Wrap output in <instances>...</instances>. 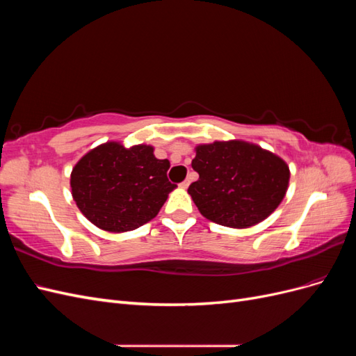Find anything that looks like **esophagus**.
<instances>
[{"instance_id": "esophagus-1", "label": "esophagus", "mask_w": 356, "mask_h": 356, "mask_svg": "<svg viewBox=\"0 0 356 356\" xmlns=\"http://www.w3.org/2000/svg\"><path fill=\"white\" fill-rule=\"evenodd\" d=\"M182 188H187L188 186H190V178H187V179H184V181H182L181 182V184H179Z\"/></svg>"}]
</instances>
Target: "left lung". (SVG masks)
<instances>
[{
    "label": "left lung",
    "instance_id": "8db88e82",
    "mask_svg": "<svg viewBox=\"0 0 356 356\" xmlns=\"http://www.w3.org/2000/svg\"><path fill=\"white\" fill-rule=\"evenodd\" d=\"M191 166L199 179L188 195L204 218L232 229L261 222L285 197L289 168L255 144L215 141L196 147Z\"/></svg>",
    "mask_w": 356,
    "mask_h": 356
}]
</instances>
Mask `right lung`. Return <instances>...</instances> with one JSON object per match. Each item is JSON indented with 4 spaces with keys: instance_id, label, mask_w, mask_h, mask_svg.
Segmentation results:
<instances>
[{
    "instance_id": "obj_1",
    "label": "right lung",
    "mask_w": 356,
    "mask_h": 356,
    "mask_svg": "<svg viewBox=\"0 0 356 356\" xmlns=\"http://www.w3.org/2000/svg\"><path fill=\"white\" fill-rule=\"evenodd\" d=\"M152 145L126 148L110 141L84 154L71 172L72 199L96 227L131 232L152 221L177 186L168 179L169 160Z\"/></svg>"
}]
</instances>
